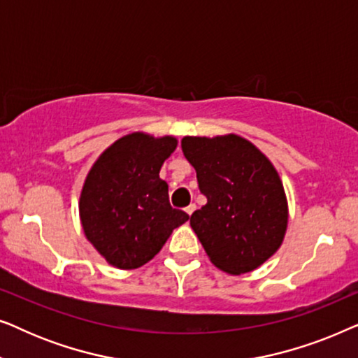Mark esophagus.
I'll return each mask as SVG.
<instances>
[{
    "label": "esophagus",
    "instance_id": "34e87169",
    "mask_svg": "<svg viewBox=\"0 0 358 358\" xmlns=\"http://www.w3.org/2000/svg\"><path fill=\"white\" fill-rule=\"evenodd\" d=\"M195 208H197V207H195V205H194V203H190V205H189V207H185L184 210H185V213H187V215H189V217H190V215H192V213L195 212Z\"/></svg>",
    "mask_w": 358,
    "mask_h": 358
}]
</instances>
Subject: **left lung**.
<instances>
[{"instance_id":"8db88e82","label":"left lung","mask_w":358,"mask_h":358,"mask_svg":"<svg viewBox=\"0 0 358 358\" xmlns=\"http://www.w3.org/2000/svg\"><path fill=\"white\" fill-rule=\"evenodd\" d=\"M180 146L207 197L190 227L210 261L233 275L257 268L280 248L287 229V199L275 168L238 135L184 136Z\"/></svg>"}]
</instances>
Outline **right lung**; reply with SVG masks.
<instances>
[{"label": "right lung", "mask_w": 358, "mask_h": 358, "mask_svg": "<svg viewBox=\"0 0 358 358\" xmlns=\"http://www.w3.org/2000/svg\"><path fill=\"white\" fill-rule=\"evenodd\" d=\"M176 146L173 136L125 135L87 174L80 199L83 229L114 267H141L189 220L182 210L171 207L168 184L159 179L161 166Z\"/></svg>", "instance_id": "right-lung-1"}]
</instances>
